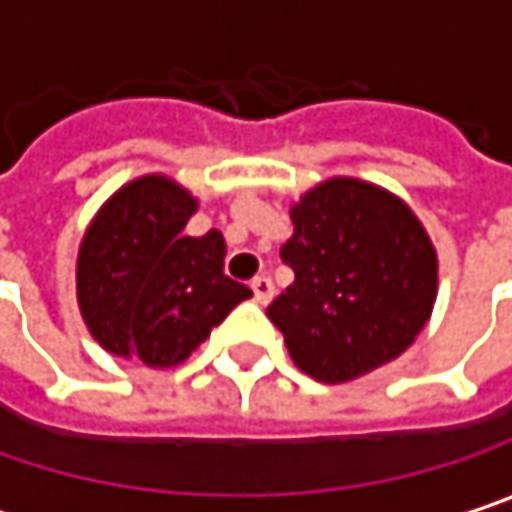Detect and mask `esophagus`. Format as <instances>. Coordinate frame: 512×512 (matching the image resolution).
I'll return each instance as SVG.
<instances>
[{
  "label": "esophagus",
  "instance_id": "34e87169",
  "mask_svg": "<svg viewBox=\"0 0 512 512\" xmlns=\"http://www.w3.org/2000/svg\"><path fill=\"white\" fill-rule=\"evenodd\" d=\"M252 293H255V302L269 304L272 302V296H275V284H272L266 275H257L255 281H252Z\"/></svg>",
  "mask_w": 512,
  "mask_h": 512
}]
</instances>
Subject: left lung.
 <instances>
[{
    "label": "left lung",
    "mask_w": 512,
    "mask_h": 512,
    "mask_svg": "<svg viewBox=\"0 0 512 512\" xmlns=\"http://www.w3.org/2000/svg\"><path fill=\"white\" fill-rule=\"evenodd\" d=\"M281 260L296 281L266 307L293 363L340 384L395 360L437 299L434 246L387 190L334 178L293 208Z\"/></svg>",
    "instance_id": "obj_1"
}]
</instances>
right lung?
<instances>
[{"label": "right lung", "mask_w": 512, "mask_h": 512, "mask_svg": "<svg viewBox=\"0 0 512 512\" xmlns=\"http://www.w3.org/2000/svg\"><path fill=\"white\" fill-rule=\"evenodd\" d=\"M196 202L161 175L125 184L78 252V304L99 346L175 366L252 290L222 272L219 231L184 237Z\"/></svg>", "instance_id": "1"}]
</instances>
